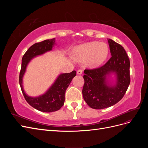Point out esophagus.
I'll list each match as a JSON object with an SVG mask.
<instances>
[{
    "label": "esophagus",
    "mask_w": 148,
    "mask_h": 148,
    "mask_svg": "<svg viewBox=\"0 0 148 148\" xmlns=\"http://www.w3.org/2000/svg\"><path fill=\"white\" fill-rule=\"evenodd\" d=\"M82 73H83L82 70H78L77 71V73L78 75H82Z\"/></svg>",
    "instance_id": "obj_1"
}]
</instances>
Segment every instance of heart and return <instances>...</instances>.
<instances>
[{"label":"heart","mask_w":148,"mask_h":148,"mask_svg":"<svg viewBox=\"0 0 148 148\" xmlns=\"http://www.w3.org/2000/svg\"><path fill=\"white\" fill-rule=\"evenodd\" d=\"M109 53L107 44L90 42L77 46L72 51V57L76 61H85L89 68H96L103 63Z\"/></svg>","instance_id":"1"}]
</instances>
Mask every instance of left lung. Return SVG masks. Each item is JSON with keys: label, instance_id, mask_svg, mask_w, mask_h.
<instances>
[{"label": "left lung", "instance_id": "1", "mask_svg": "<svg viewBox=\"0 0 148 148\" xmlns=\"http://www.w3.org/2000/svg\"><path fill=\"white\" fill-rule=\"evenodd\" d=\"M110 59L99 68L84 70L83 99L92 109L112 106L122 99L130 83L129 58L120 44L107 39ZM114 74L115 79L110 77Z\"/></svg>", "mask_w": 148, "mask_h": 148}]
</instances>
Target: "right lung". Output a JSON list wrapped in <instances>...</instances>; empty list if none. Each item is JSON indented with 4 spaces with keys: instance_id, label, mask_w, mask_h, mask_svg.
<instances>
[{
    "instance_id": "1",
    "label": "right lung",
    "mask_w": 148,
    "mask_h": 148,
    "mask_svg": "<svg viewBox=\"0 0 148 148\" xmlns=\"http://www.w3.org/2000/svg\"><path fill=\"white\" fill-rule=\"evenodd\" d=\"M56 39H46L31 46L22 58L21 68L20 73L19 82L22 92L28 104L34 109L44 112H52L59 110L63 106L65 101V94L71 80L76 76V71L71 73L60 74L52 86L47 91L38 97H31L26 95L23 86V78L26 67L33 58L52 51L56 44Z\"/></svg>"
}]
</instances>
